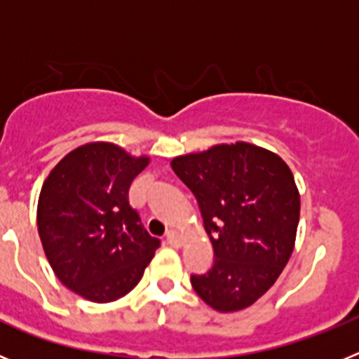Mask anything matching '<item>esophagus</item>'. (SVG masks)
I'll return each mask as SVG.
<instances>
[{"instance_id": "34e87169", "label": "esophagus", "mask_w": 359, "mask_h": 359, "mask_svg": "<svg viewBox=\"0 0 359 359\" xmlns=\"http://www.w3.org/2000/svg\"><path fill=\"white\" fill-rule=\"evenodd\" d=\"M165 241H167V244L174 246V248H177V246L182 244V237H180V233H177V231H174V230L167 231V236H165Z\"/></svg>"}]
</instances>
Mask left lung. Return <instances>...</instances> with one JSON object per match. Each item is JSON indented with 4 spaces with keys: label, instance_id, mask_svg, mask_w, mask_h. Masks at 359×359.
Segmentation results:
<instances>
[{
    "label": "left lung",
    "instance_id": "left-lung-1",
    "mask_svg": "<svg viewBox=\"0 0 359 359\" xmlns=\"http://www.w3.org/2000/svg\"><path fill=\"white\" fill-rule=\"evenodd\" d=\"M170 167L198 199L214 246V264L190 275L192 287L221 313L252 306L293 253L300 196L290 167L244 142L177 156Z\"/></svg>",
    "mask_w": 359,
    "mask_h": 359
}]
</instances>
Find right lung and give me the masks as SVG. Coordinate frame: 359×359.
Wrapping results in <instances>:
<instances>
[{
  "label": "right lung",
  "mask_w": 359,
  "mask_h": 359,
  "mask_svg": "<svg viewBox=\"0 0 359 359\" xmlns=\"http://www.w3.org/2000/svg\"><path fill=\"white\" fill-rule=\"evenodd\" d=\"M147 163L113 144H88L66 154L41 189L46 259L68 290L91 302L128 294L160 246L129 205V187Z\"/></svg>",
  "instance_id": "obj_1"
}]
</instances>
